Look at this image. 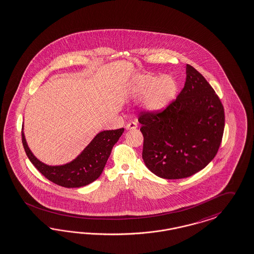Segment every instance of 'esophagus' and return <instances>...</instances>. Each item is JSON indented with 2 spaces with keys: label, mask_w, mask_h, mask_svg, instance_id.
I'll list each match as a JSON object with an SVG mask.
<instances>
[{
  "label": "esophagus",
  "mask_w": 254,
  "mask_h": 254,
  "mask_svg": "<svg viewBox=\"0 0 254 254\" xmlns=\"http://www.w3.org/2000/svg\"><path fill=\"white\" fill-rule=\"evenodd\" d=\"M137 128V123L131 122L126 125V130H134Z\"/></svg>",
  "instance_id": "1"
}]
</instances>
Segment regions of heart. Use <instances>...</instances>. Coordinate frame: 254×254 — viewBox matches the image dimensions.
I'll use <instances>...</instances> for the list:
<instances>
[{"mask_svg": "<svg viewBox=\"0 0 254 254\" xmlns=\"http://www.w3.org/2000/svg\"><path fill=\"white\" fill-rule=\"evenodd\" d=\"M177 92L178 84L172 76L152 73L133 76L127 88V95L130 99L144 97L143 106L151 113H158L167 109L174 101Z\"/></svg>", "mask_w": 254, "mask_h": 254, "instance_id": "obj_1", "label": "heart"}]
</instances>
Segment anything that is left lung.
I'll use <instances>...</instances> for the list:
<instances>
[{
  "label": "left lung",
  "mask_w": 254,
  "mask_h": 254,
  "mask_svg": "<svg viewBox=\"0 0 254 254\" xmlns=\"http://www.w3.org/2000/svg\"><path fill=\"white\" fill-rule=\"evenodd\" d=\"M142 158L160 178H188L204 169L220 146L223 105L205 78L187 65V81L175 102L159 114L142 113Z\"/></svg>",
  "instance_id": "left-lung-1"
}]
</instances>
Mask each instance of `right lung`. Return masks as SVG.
<instances>
[{"mask_svg": "<svg viewBox=\"0 0 254 254\" xmlns=\"http://www.w3.org/2000/svg\"><path fill=\"white\" fill-rule=\"evenodd\" d=\"M22 124V144L29 160L38 171L51 182L67 188H82L99 178L109 158L114 145L120 139L124 129L98 132L93 139L75 158L63 165H47L38 159L30 150Z\"/></svg>", "mask_w": 254, "mask_h": 254, "instance_id": "right-lung-1", "label": "right lung"}]
</instances>
